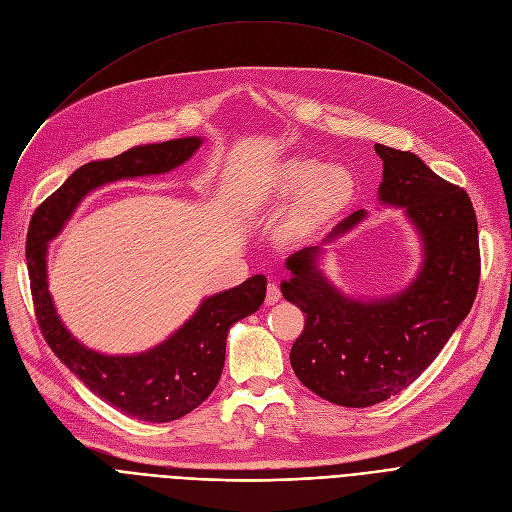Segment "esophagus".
Masks as SVG:
<instances>
[{
    "label": "esophagus",
    "mask_w": 512,
    "mask_h": 512,
    "mask_svg": "<svg viewBox=\"0 0 512 512\" xmlns=\"http://www.w3.org/2000/svg\"><path fill=\"white\" fill-rule=\"evenodd\" d=\"M282 299V292L280 286L276 282L267 284V294H265V305H276Z\"/></svg>",
    "instance_id": "1"
}]
</instances>
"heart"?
Segmentation results:
<instances>
[{"mask_svg": "<svg viewBox=\"0 0 512 512\" xmlns=\"http://www.w3.org/2000/svg\"><path fill=\"white\" fill-rule=\"evenodd\" d=\"M276 188L284 195L303 191V211L309 215H326L353 199L355 176L344 166H321L313 159H290L276 174Z\"/></svg>", "mask_w": 512, "mask_h": 512, "instance_id": "b5f03b06", "label": "heart"}]
</instances>
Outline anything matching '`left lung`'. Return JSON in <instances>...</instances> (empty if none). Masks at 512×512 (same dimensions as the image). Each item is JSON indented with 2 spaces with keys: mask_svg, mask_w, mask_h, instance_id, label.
<instances>
[{
  "mask_svg": "<svg viewBox=\"0 0 512 512\" xmlns=\"http://www.w3.org/2000/svg\"><path fill=\"white\" fill-rule=\"evenodd\" d=\"M384 161L380 201L405 207L423 240L415 282L382 301L348 299L317 270L319 247L292 253L282 282L284 299L297 305L305 328L292 344L297 378L340 407H371L409 388L429 367L471 311L479 286V236L465 188L429 170L411 151L375 145ZM359 209L326 236L357 226Z\"/></svg>",
  "mask_w": 512,
  "mask_h": 512,
  "instance_id": "8db88e82",
  "label": "left lung"
}]
</instances>
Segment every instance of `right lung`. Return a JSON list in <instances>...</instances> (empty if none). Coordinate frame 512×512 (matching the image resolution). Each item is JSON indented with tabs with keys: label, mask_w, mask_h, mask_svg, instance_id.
I'll list each match as a JSON object with an SVG mask.
<instances>
[{
	"label": "right lung",
	"mask_w": 512,
	"mask_h": 512,
	"mask_svg": "<svg viewBox=\"0 0 512 512\" xmlns=\"http://www.w3.org/2000/svg\"><path fill=\"white\" fill-rule=\"evenodd\" d=\"M201 147L186 137L128 149L78 168L33 213L26 236L31 292L37 324L49 348L93 394L124 415L166 423L197 409L218 386L232 324L255 313L265 299V276L205 299L197 313L166 342L141 355L112 357L80 344L60 321L47 290V242L56 236L93 188L120 178L164 174L184 164Z\"/></svg>",
	"instance_id": "1"
}]
</instances>
